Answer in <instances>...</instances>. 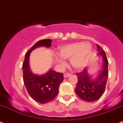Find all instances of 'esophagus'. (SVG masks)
I'll return each mask as SVG.
<instances>
[{
    "label": "esophagus",
    "instance_id": "obj_1",
    "mask_svg": "<svg viewBox=\"0 0 123 123\" xmlns=\"http://www.w3.org/2000/svg\"><path fill=\"white\" fill-rule=\"evenodd\" d=\"M70 76V73H65L64 74V78H67L68 77H69V76Z\"/></svg>",
    "mask_w": 123,
    "mask_h": 123
}]
</instances>
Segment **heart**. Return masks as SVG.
Instances as JSON below:
<instances>
[{"label": "heart", "mask_w": 123, "mask_h": 123, "mask_svg": "<svg viewBox=\"0 0 123 123\" xmlns=\"http://www.w3.org/2000/svg\"><path fill=\"white\" fill-rule=\"evenodd\" d=\"M92 46L89 43L74 42L61 46L59 55L62 58L69 59L71 66L75 69L83 68L88 62ZM56 61L63 63L61 58H56Z\"/></svg>", "instance_id": "b5f03b06"}]
</instances>
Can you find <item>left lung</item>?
Listing matches in <instances>:
<instances>
[{"mask_svg":"<svg viewBox=\"0 0 123 123\" xmlns=\"http://www.w3.org/2000/svg\"><path fill=\"white\" fill-rule=\"evenodd\" d=\"M98 56L103 60V67L96 77L89 75L88 68L83 69L82 72L77 73V86L75 89L76 93L83 100L88 102L97 100L103 95L105 90L108 77V61L102 48L97 44Z\"/></svg>","mask_w":123,"mask_h":123,"instance_id":"left-lung-1","label":"left lung"}]
</instances>
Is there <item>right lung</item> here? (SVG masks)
Returning a JSON list of instances; mask_svg holds the SVG:
<instances>
[{"label": "right lung", "instance_id": "add662e5", "mask_svg": "<svg viewBox=\"0 0 123 123\" xmlns=\"http://www.w3.org/2000/svg\"><path fill=\"white\" fill-rule=\"evenodd\" d=\"M52 40L50 39L40 40L37 42L25 55L23 64V82L27 92L35 101L41 103H49L53 100L58 95L59 87L64 80L61 73L49 70L44 74L38 75L33 73L29 66L30 53L33 50L39 47L49 48Z\"/></svg>", "mask_w": 123, "mask_h": 123}]
</instances>
